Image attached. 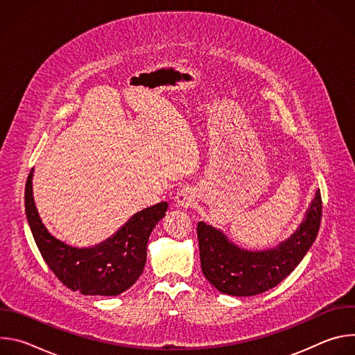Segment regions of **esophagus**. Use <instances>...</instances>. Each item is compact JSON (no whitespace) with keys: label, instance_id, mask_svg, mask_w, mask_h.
<instances>
[{"label":"esophagus","instance_id":"1","mask_svg":"<svg viewBox=\"0 0 355 355\" xmlns=\"http://www.w3.org/2000/svg\"><path fill=\"white\" fill-rule=\"evenodd\" d=\"M175 204L184 209L191 208L195 204V191L193 188L184 187L175 195Z\"/></svg>","mask_w":355,"mask_h":355}]
</instances>
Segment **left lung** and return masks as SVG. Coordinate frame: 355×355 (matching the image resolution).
Returning <instances> with one entry per match:
<instances>
[{
    "label": "left lung",
    "mask_w": 355,
    "mask_h": 355,
    "mask_svg": "<svg viewBox=\"0 0 355 355\" xmlns=\"http://www.w3.org/2000/svg\"><path fill=\"white\" fill-rule=\"evenodd\" d=\"M322 219V196L316 191L305 219L297 230L275 248L250 251L232 243L214 226L199 222L200 268L207 279L222 293L252 296L277 286L305 257L312 247Z\"/></svg>",
    "instance_id": "left-lung-1"
}]
</instances>
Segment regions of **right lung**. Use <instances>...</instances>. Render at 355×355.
<instances>
[{
	"label": "right lung",
	"mask_w": 355,
	"mask_h": 355,
	"mask_svg": "<svg viewBox=\"0 0 355 355\" xmlns=\"http://www.w3.org/2000/svg\"><path fill=\"white\" fill-rule=\"evenodd\" d=\"M31 170L25 187V212L40 254L63 285L83 295L115 296L141 275L150 233L166 216L167 202L135 214L112 237L89 248L71 247L47 232L35 207Z\"/></svg>",
	"instance_id": "add662e5"
}]
</instances>
